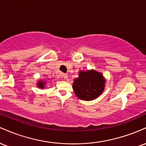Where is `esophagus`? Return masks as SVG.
<instances>
[{"label":"esophagus","mask_w":146,"mask_h":146,"mask_svg":"<svg viewBox=\"0 0 146 146\" xmlns=\"http://www.w3.org/2000/svg\"><path fill=\"white\" fill-rule=\"evenodd\" d=\"M61 77H62V78L64 80H67V78H68V75H67V74H65V73H62V74H61Z\"/></svg>","instance_id":"esophagus-1"}]
</instances>
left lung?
<instances>
[{
  "instance_id": "8db88e82",
  "label": "left lung",
  "mask_w": 146,
  "mask_h": 146,
  "mask_svg": "<svg viewBox=\"0 0 146 146\" xmlns=\"http://www.w3.org/2000/svg\"><path fill=\"white\" fill-rule=\"evenodd\" d=\"M106 79L103 74L95 70L80 71L78 78L73 80V89L79 99L92 101L103 93Z\"/></svg>"
}]
</instances>
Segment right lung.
<instances>
[{"instance_id": "1", "label": "right lung", "mask_w": 146, "mask_h": 146, "mask_svg": "<svg viewBox=\"0 0 146 146\" xmlns=\"http://www.w3.org/2000/svg\"><path fill=\"white\" fill-rule=\"evenodd\" d=\"M46 82L44 80H38V82H37V86L39 88H40V89H44L45 88V86L46 85Z\"/></svg>"}]
</instances>
